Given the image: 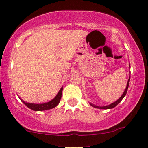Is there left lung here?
<instances>
[{"mask_svg":"<svg viewBox=\"0 0 148 148\" xmlns=\"http://www.w3.org/2000/svg\"><path fill=\"white\" fill-rule=\"evenodd\" d=\"M129 81H130V78H129V79L128 80L127 87H126V88H125V92H123V95H122L121 97H120L119 99H118L116 101H115V102H114V103H111V104H110V105H109V106H103V107H99V106H94V105H92V104H91V103H90V105H91L92 106H93V107H95V108H99V109H112V108H114V107H116V106L118 105V104H119V103H120V102H121V101H122V100H123V98L125 97V96L126 95V94H127V90H128V88H129Z\"/></svg>","mask_w":148,"mask_h":148,"instance_id":"1","label":"left lung"}]
</instances>
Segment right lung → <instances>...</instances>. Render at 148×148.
Wrapping results in <instances>:
<instances>
[{
    "label": "right lung",
    "mask_w": 148,
    "mask_h": 148,
    "mask_svg": "<svg viewBox=\"0 0 148 148\" xmlns=\"http://www.w3.org/2000/svg\"><path fill=\"white\" fill-rule=\"evenodd\" d=\"M62 90H63V88H62L60 91H59L58 95H56V97H55L53 99H52L49 102H47V103H41V104L29 103H26V102L22 101L21 99H20L27 108H29V109L32 110H34V111H42V110L52 109V108L56 107V106L59 104V103H60L61 98H62Z\"/></svg>",
    "instance_id": "obj_1"
}]
</instances>
